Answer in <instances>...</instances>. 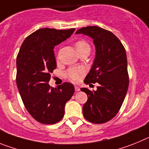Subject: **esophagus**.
<instances>
[{"mask_svg":"<svg viewBox=\"0 0 149 149\" xmlns=\"http://www.w3.org/2000/svg\"><path fill=\"white\" fill-rule=\"evenodd\" d=\"M75 91H80V88H79L78 86H75Z\"/></svg>","mask_w":149,"mask_h":149,"instance_id":"34e87169","label":"esophagus"}]
</instances>
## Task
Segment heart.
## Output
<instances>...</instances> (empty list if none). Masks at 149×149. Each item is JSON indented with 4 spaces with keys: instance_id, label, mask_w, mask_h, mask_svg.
Masks as SVG:
<instances>
[{
    "instance_id": "obj_1",
    "label": "heart",
    "mask_w": 149,
    "mask_h": 149,
    "mask_svg": "<svg viewBox=\"0 0 149 149\" xmlns=\"http://www.w3.org/2000/svg\"><path fill=\"white\" fill-rule=\"evenodd\" d=\"M76 49L78 52L84 50V49H91L90 45L87 41L84 40H79L75 43ZM84 74V70L82 68H70L68 70L67 76L70 81L73 82H78L81 80V77Z\"/></svg>"
}]
</instances>
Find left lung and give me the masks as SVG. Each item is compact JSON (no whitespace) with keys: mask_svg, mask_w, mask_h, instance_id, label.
<instances>
[{"mask_svg":"<svg viewBox=\"0 0 149 149\" xmlns=\"http://www.w3.org/2000/svg\"><path fill=\"white\" fill-rule=\"evenodd\" d=\"M76 34L93 38L96 56L84 82H98L96 91L81 88L88 95L83 115L88 121L101 124L113 119L120 111L129 84L126 52L121 41L111 32L96 26L78 29Z\"/></svg>","mask_w":149,"mask_h":149,"instance_id":"8db88e82","label":"left lung"}]
</instances>
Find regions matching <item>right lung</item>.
<instances>
[{
  "mask_svg": "<svg viewBox=\"0 0 149 149\" xmlns=\"http://www.w3.org/2000/svg\"><path fill=\"white\" fill-rule=\"evenodd\" d=\"M75 29L43 28L25 38L16 59V83L25 108L36 121L55 124L65 114V106L74 93L71 83L57 88L48 84L56 68L53 49L70 37Z\"/></svg>",
  "mask_w": 149,
  "mask_h": 149,
  "instance_id": "obj_1",
  "label": "right lung"
}]
</instances>
